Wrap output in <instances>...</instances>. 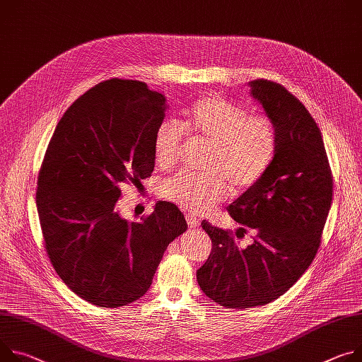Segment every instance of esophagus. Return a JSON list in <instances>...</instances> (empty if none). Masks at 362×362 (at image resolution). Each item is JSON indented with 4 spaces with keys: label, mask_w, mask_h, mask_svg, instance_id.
I'll return each mask as SVG.
<instances>
[{
    "label": "esophagus",
    "mask_w": 362,
    "mask_h": 362,
    "mask_svg": "<svg viewBox=\"0 0 362 362\" xmlns=\"http://www.w3.org/2000/svg\"><path fill=\"white\" fill-rule=\"evenodd\" d=\"M186 221L190 225V228H199V225H201V221L196 218L194 215H192V214L186 215Z\"/></svg>",
    "instance_id": "34e87169"
}]
</instances>
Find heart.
<instances>
[{
	"label": "heart",
	"mask_w": 362,
	"mask_h": 362,
	"mask_svg": "<svg viewBox=\"0 0 362 362\" xmlns=\"http://www.w3.org/2000/svg\"><path fill=\"white\" fill-rule=\"evenodd\" d=\"M182 128L170 119L154 133L153 150L157 166L173 170L180 160L183 131L190 137L214 144L206 169L209 173L180 172L161 186L164 198L194 212H206L219 204L229 189L254 186L274 158L277 129L267 114H250L241 105L221 96H206L183 112Z\"/></svg>",
	"instance_id": "b5f03b06"
}]
</instances>
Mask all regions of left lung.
I'll return each instance as SVG.
<instances>
[{
    "label": "left lung",
    "instance_id": "obj_1",
    "mask_svg": "<svg viewBox=\"0 0 362 362\" xmlns=\"http://www.w3.org/2000/svg\"><path fill=\"white\" fill-rule=\"evenodd\" d=\"M250 86L277 129L266 175L228 206L240 231L255 233L254 243L241 250L233 231L202 221L212 251L196 272L202 291L228 309L267 305L302 277L319 250L334 192L320 129L305 105L277 82Z\"/></svg>",
    "mask_w": 362,
    "mask_h": 362
}]
</instances>
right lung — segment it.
Returning <instances> with one entry per match:
<instances>
[{"label":"right lung","instance_id":"1","mask_svg":"<svg viewBox=\"0 0 362 362\" xmlns=\"http://www.w3.org/2000/svg\"><path fill=\"white\" fill-rule=\"evenodd\" d=\"M164 112L161 93L114 78L78 98L47 146L36 192L45 248L63 283L95 306L144 296L168 245L187 228L166 201L140 221L118 212L121 186H139L154 170Z\"/></svg>","mask_w":362,"mask_h":362}]
</instances>
